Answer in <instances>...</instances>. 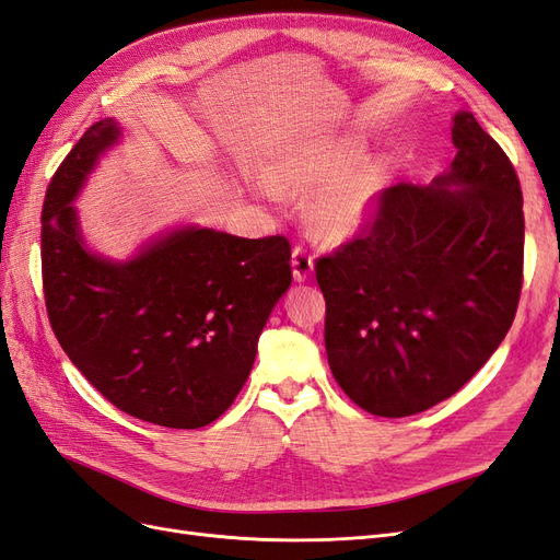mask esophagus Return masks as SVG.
Segmentation results:
<instances>
[{"mask_svg": "<svg viewBox=\"0 0 560 560\" xmlns=\"http://www.w3.org/2000/svg\"><path fill=\"white\" fill-rule=\"evenodd\" d=\"M292 273L296 282H306L313 273V254L306 247H294L292 252Z\"/></svg>", "mask_w": 560, "mask_h": 560, "instance_id": "obj_1", "label": "esophagus"}]
</instances>
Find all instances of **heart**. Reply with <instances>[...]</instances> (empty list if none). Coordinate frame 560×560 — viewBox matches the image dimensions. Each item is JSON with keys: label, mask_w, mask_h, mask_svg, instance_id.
I'll return each mask as SVG.
<instances>
[{"label": "heart", "mask_w": 560, "mask_h": 560, "mask_svg": "<svg viewBox=\"0 0 560 560\" xmlns=\"http://www.w3.org/2000/svg\"><path fill=\"white\" fill-rule=\"evenodd\" d=\"M364 154V135L348 130L331 140L308 144L287 161L282 182L292 189L314 191L308 206V222L325 241H346L358 233L376 214L387 167L366 163L347 173ZM268 200H282V189L273 179L261 182Z\"/></svg>", "instance_id": "obj_1"}]
</instances>
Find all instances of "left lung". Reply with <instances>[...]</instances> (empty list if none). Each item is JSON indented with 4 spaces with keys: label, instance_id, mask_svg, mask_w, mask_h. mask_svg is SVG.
Listing matches in <instances>:
<instances>
[{
    "label": "left lung",
    "instance_id": "1",
    "mask_svg": "<svg viewBox=\"0 0 560 560\" xmlns=\"http://www.w3.org/2000/svg\"><path fill=\"white\" fill-rule=\"evenodd\" d=\"M430 186L395 184L358 238L315 264L329 369L360 409L404 418L455 395L510 331L523 284V196L469 112Z\"/></svg>",
    "mask_w": 560,
    "mask_h": 560
}]
</instances>
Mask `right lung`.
Masks as SVG:
<instances>
[{"label": "right lung", "instance_id": "right-lung-1", "mask_svg": "<svg viewBox=\"0 0 560 560\" xmlns=\"http://www.w3.org/2000/svg\"><path fill=\"white\" fill-rule=\"evenodd\" d=\"M121 138L93 124L48 184L42 278L67 358L116 409L175 430L206 428L245 385L259 334L292 284L284 235L182 226L112 261L83 243L72 200Z\"/></svg>", "mask_w": 560, "mask_h": 560}]
</instances>
